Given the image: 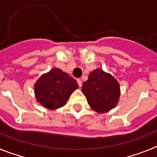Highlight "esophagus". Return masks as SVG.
Returning <instances> with one entry per match:
<instances>
[{"instance_id":"esophagus-1","label":"esophagus","mask_w":157,"mask_h":157,"mask_svg":"<svg viewBox=\"0 0 157 157\" xmlns=\"http://www.w3.org/2000/svg\"><path fill=\"white\" fill-rule=\"evenodd\" d=\"M77 82H78V86L81 87L82 85V80L81 79H77Z\"/></svg>"}]
</instances>
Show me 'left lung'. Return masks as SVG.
<instances>
[{"label":"left lung","instance_id":"8db88e82","mask_svg":"<svg viewBox=\"0 0 157 157\" xmlns=\"http://www.w3.org/2000/svg\"><path fill=\"white\" fill-rule=\"evenodd\" d=\"M82 90L89 105L98 113H105L116 106L120 100V87L112 75L96 69L82 83Z\"/></svg>","mask_w":157,"mask_h":157}]
</instances>
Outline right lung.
Segmentation results:
<instances>
[{
  "label": "right lung",
  "mask_w": 157,
  "mask_h": 157,
  "mask_svg": "<svg viewBox=\"0 0 157 157\" xmlns=\"http://www.w3.org/2000/svg\"><path fill=\"white\" fill-rule=\"evenodd\" d=\"M78 87L77 82L59 68H53L42 75L34 84L37 101L45 109L61 108L72 92Z\"/></svg>",
  "instance_id": "right-lung-1"
}]
</instances>
